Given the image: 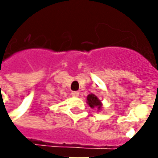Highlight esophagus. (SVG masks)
Returning a JSON list of instances; mask_svg holds the SVG:
<instances>
[{
    "instance_id": "obj_1",
    "label": "esophagus",
    "mask_w": 158,
    "mask_h": 158,
    "mask_svg": "<svg viewBox=\"0 0 158 158\" xmlns=\"http://www.w3.org/2000/svg\"><path fill=\"white\" fill-rule=\"evenodd\" d=\"M71 95L73 96H76V97H77V96H79V92H78V91H72Z\"/></svg>"
}]
</instances>
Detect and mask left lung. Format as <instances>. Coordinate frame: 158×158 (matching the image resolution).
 Masks as SVG:
<instances>
[{"instance_id":"left-lung-1","label":"left lung","mask_w":158,"mask_h":158,"mask_svg":"<svg viewBox=\"0 0 158 158\" xmlns=\"http://www.w3.org/2000/svg\"><path fill=\"white\" fill-rule=\"evenodd\" d=\"M87 101H88V103L89 105L91 107V108H94V107H97L98 110H100L102 107L101 101L97 98V96H96L93 94H89V96H87Z\"/></svg>"}]
</instances>
